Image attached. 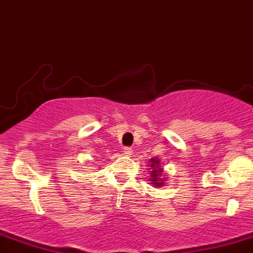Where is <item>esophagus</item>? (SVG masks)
Masks as SVG:
<instances>
[{
  "instance_id": "1",
  "label": "esophagus",
  "mask_w": 253,
  "mask_h": 253,
  "mask_svg": "<svg viewBox=\"0 0 253 253\" xmlns=\"http://www.w3.org/2000/svg\"><path fill=\"white\" fill-rule=\"evenodd\" d=\"M122 152H124V155L125 156H131L132 155V148H129V147H124V150H122Z\"/></svg>"
}]
</instances>
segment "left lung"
Wrapping results in <instances>:
<instances>
[{"instance_id": "8db88e82", "label": "left lung", "mask_w": 253, "mask_h": 253, "mask_svg": "<svg viewBox=\"0 0 253 253\" xmlns=\"http://www.w3.org/2000/svg\"><path fill=\"white\" fill-rule=\"evenodd\" d=\"M148 167L150 169V181L151 183H152V186H155V187H161V186L165 185V178H162V177L165 176L164 173V169L161 167V161H160V159H151L150 161H148Z\"/></svg>"}]
</instances>
